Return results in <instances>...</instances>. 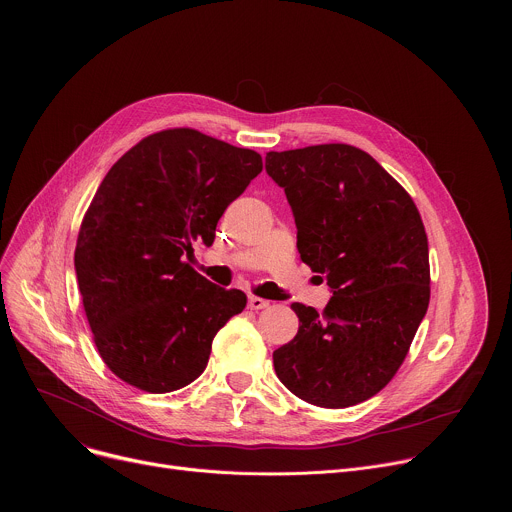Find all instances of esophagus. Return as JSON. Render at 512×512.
Returning <instances> with one entry per match:
<instances>
[{"label":"esophagus","mask_w":512,"mask_h":512,"mask_svg":"<svg viewBox=\"0 0 512 512\" xmlns=\"http://www.w3.org/2000/svg\"><path fill=\"white\" fill-rule=\"evenodd\" d=\"M249 308L251 310H265V308H269V302L267 300H263V298H257V296H251L249 298Z\"/></svg>","instance_id":"esophagus-1"}]
</instances>
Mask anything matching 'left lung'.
<instances>
[{
	"label": "left lung",
	"instance_id": "8db88e82",
	"mask_svg": "<svg viewBox=\"0 0 512 512\" xmlns=\"http://www.w3.org/2000/svg\"><path fill=\"white\" fill-rule=\"evenodd\" d=\"M298 251L332 289L324 312L291 304L296 338L273 352L279 381L300 399L342 409L377 395L399 371L429 306V249L407 190L346 143L269 152Z\"/></svg>",
	"mask_w": 512,
	"mask_h": 512
}]
</instances>
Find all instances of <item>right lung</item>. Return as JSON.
Here are the masks:
<instances>
[{
    "instance_id": "right-lung-1",
    "label": "right lung",
    "mask_w": 512,
    "mask_h": 512,
    "mask_svg": "<svg viewBox=\"0 0 512 512\" xmlns=\"http://www.w3.org/2000/svg\"><path fill=\"white\" fill-rule=\"evenodd\" d=\"M263 170L257 152L190 127L143 137L107 172L81 223L75 269L109 371L148 393L202 375L212 340L247 306L184 261Z\"/></svg>"
}]
</instances>
